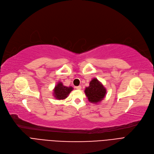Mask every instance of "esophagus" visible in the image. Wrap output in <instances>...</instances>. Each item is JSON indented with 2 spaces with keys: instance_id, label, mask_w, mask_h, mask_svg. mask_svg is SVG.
I'll list each match as a JSON object with an SVG mask.
<instances>
[{
  "instance_id": "obj_1",
  "label": "esophagus",
  "mask_w": 154,
  "mask_h": 154,
  "mask_svg": "<svg viewBox=\"0 0 154 154\" xmlns=\"http://www.w3.org/2000/svg\"><path fill=\"white\" fill-rule=\"evenodd\" d=\"M76 88L77 90H81V89H82V86H76Z\"/></svg>"
}]
</instances>
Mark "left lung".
I'll return each instance as SVG.
<instances>
[{"instance_id":"1","label":"left lung","mask_w":154,"mask_h":154,"mask_svg":"<svg viewBox=\"0 0 154 154\" xmlns=\"http://www.w3.org/2000/svg\"><path fill=\"white\" fill-rule=\"evenodd\" d=\"M85 93L90 102L97 104L105 98L106 90L97 78H93L90 83V86L85 88Z\"/></svg>"}]
</instances>
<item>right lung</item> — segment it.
Wrapping results in <instances>:
<instances>
[{
    "label": "right lung",
    "mask_w": 154,
    "mask_h": 154,
    "mask_svg": "<svg viewBox=\"0 0 154 154\" xmlns=\"http://www.w3.org/2000/svg\"><path fill=\"white\" fill-rule=\"evenodd\" d=\"M73 90L71 86H65L61 82H59L56 86L54 89L53 95L57 100H64L66 98L70 92Z\"/></svg>",
    "instance_id": "add662e5"
}]
</instances>
